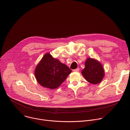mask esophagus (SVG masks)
<instances>
[{
  "label": "esophagus",
  "mask_w": 130,
  "mask_h": 130,
  "mask_svg": "<svg viewBox=\"0 0 130 130\" xmlns=\"http://www.w3.org/2000/svg\"><path fill=\"white\" fill-rule=\"evenodd\" d=\"M73 71H74V72H78V71H79V68H76V69H75L73 70Z\"/></svg>",
  "instance_id": "obj_1"
}]
</instances>
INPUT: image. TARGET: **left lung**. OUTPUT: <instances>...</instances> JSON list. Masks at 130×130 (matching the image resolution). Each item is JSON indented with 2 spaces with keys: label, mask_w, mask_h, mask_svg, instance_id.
<instances>
[{
  "label": "left lung",
  "mask_w": 130,
  "mask_h": 130,
  "mask_svg": "<svg viewBox=\"0 0 130 130\" xmlns=\"http://www.w3.org/2000/svg\"><path fill=\"white\" fill-rule=\"evenodd\" d=\"M82 73L87 81L96 85L102 80L105 73L100 62L89 58L85 62V68L82 70Z\"/></svg>",
  "instance_id": "8db88e82"
}]
</instances>
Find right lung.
<instances>
[{
  "instance_id": "obj_1",
  "label": "right lung",
  "mask_w": 130,
  "mask_h": 130,
  "mask_svg": "<svg viewBox=\"0 0 130 130\" xmlns=\"http://www.w3.org/2000/svg\"><path fill=\"white\" fill-rule=\"evenodd\" d=\"M72 70L50 54L44 55L35 69V76L42 87L50 89L58 88Z\"/></svg>"
}]
</instances>
